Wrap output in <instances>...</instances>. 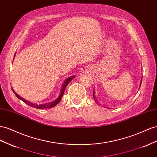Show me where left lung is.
<instances>
[{
	"label": "left lung",
	"instance_id": "left-lung-1",
	"mask_svg": "<svg viewBox=\"0 0 157 157\" xmlns=\"http://www.w3.org/2000/svg\"><path fill=\"white\" fill-rule=\"evenodd\" d=\"M141 82H142V79H141V84H140V86H141ZM93 98H94V92L93 91Z\"/></svg>",
	"mask_w": 157,
	"mask_h": 157
}]
</instances>
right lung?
I'll use <instances>...</instances> for the list:
<instances>
[{
    "mask_svg": "<svg viewBox=\"0 0 157 157\" xmlns=\"http://www.w3.org/2000/svg\"><path fill=\"white\" fill-rule=\"evenodd\" d=\"M75 77V76H71V77H69L68 78H67L65 80L64 83L63 84V86H62V88H61V92H60V94H59L58 98L56 100H54L53 101H52V102H49V103H46V104H34V103H32V102H30V101H28L27 100H26L25 99L21 98V97L16 94V93L15 92V91L13 90V89L12 88V91H13L14 92L15 95L16 96L17 98H18L20 100H22L24 103H26V104L30 105V106L33 107V108H37V109H44V108H53L54 106H56V105L59 102V101H61L62 97H63V94H64V91H65V89L66 88V86H67V84H68L72 80H73V78H74Z\"/></svg>",
    "mask_w": 157,
    "mask_h": 157,
    "instance_id": "right-lung-1",
    "label": "right lung"
}]
</instances>
